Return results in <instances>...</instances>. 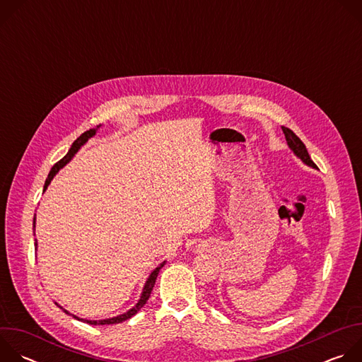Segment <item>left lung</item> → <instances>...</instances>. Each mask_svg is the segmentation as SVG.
Segmentation results:
<instances>
[{"mask_svg":"<svg viewBox=\"0 0 362 362\" xmlns=\"http://www.w3.org/2000/svg\"><path fill=\"white\" fill-rule=\"evenodd\" d=\"M282 132H284V134H285L288 147L292 150V153L295 154V156H296L303 165H306V166H309V168H313V169H318L317 165L311 160V158H309V153H308L305 144L300 141V139H299L292 130H289L288 127H284V126H282Z\"/></svg>","mask_w":362,"mask_h":362,"instance_id":"obj_1","label":"left lung"}]
</instances>
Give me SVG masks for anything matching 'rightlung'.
<instances>
[{
  "label": "right lung",
  "instance_id": "right-lung-1",
  "mask_svg": "<svg viewBox=\"0 0 362 362\" xmlns=\"http://www.w3.org/2000/svg\"><path fill=\"white\" fill-rule=\"evenodd\" d=\"M100 127H101V124L95 126L94 129H90V130L84 132V133L71 144V147H70V150H69V153L66 154V156H64L60 162H57L53 168H51V170H49V173H48V177H47L45 183H44V190H42V192L47 190L48 185L51 183V180L54 179V176L60 172V169H63V168L76 156V153H77L91 137L95 136V133H97V130H98ZM33 226H34V230H35V216H34V221H33ZM34 235H35V233H34ZM34 245H35V250H37V239H35V243H34ZM165 264H166V261H163L160 265H158L156 268H154V269L150 272V275L147 276V279H146V282H144V285H143V291H141L140 298H139V300L136 302V305L132 306V308L129 309V311H126V313H123V314H120V315H117V317L106 318V320H86V318H80V317H77V315L70 314V313L67 311V309H64L60 303H57V302H54V303H56L60 309H63V311H64L66 314L73 315V318H76V320H78V321H83V322H86V324H90V325H112V324H120V322H123V321L132 318L133 315H136V314L140 311V309L144 306V303L147 302V299H148V296H150V293H151V291H153L154 282H156V278H158L160 269L165 267Z\"/></svg>",
  "mask_w": 362,
  "mask_h": 362
}]
</instances>
